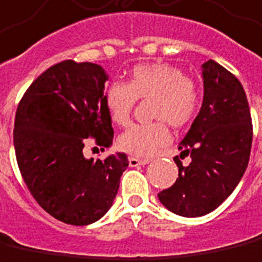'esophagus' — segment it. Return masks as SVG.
Wrapping results in <instances>:
<instances>
[{
  "instance_id": "1",
  "label": "esophagus",
  "mask_w": 262,
  "mask_h": 262,
  "mask_svg": "<svg viewBox=\"0 0 262 262\" xmlns=\"http://www.w3.org/2000/svg\"><path fill=\"white\" fill-rule=\"evenodd\" d=\"M149 162H150L149 159H139V157H135V156L129 157V166H130V167L144 166V164H147Z\"/></svg>"
}]
</instances>
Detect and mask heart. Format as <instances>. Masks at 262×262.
Returning <instances> with one entry per match:
<instances>
[{
	"label": "heart",
	"mask_w": 262,
	"mask_h": 262,
	"mask_svg": "<svg viewBox=\"0 0 262 262\" xmlns=\"http://www.w3.org/2000/svg\"><path fill=\"white\" fill-rule=\"evenodd\" d=\"M150 100V115L157 120L130 126L119 137V147L135 156L146 157L167 144L169 126L183 127L194 118L200 91L194 80L170 63H143L132 69L129 83L115 80L105 91V105L113 123L130 122L137 99Z\"/></svg>",
	"instance_id": "heart-1"
}]
</instances>
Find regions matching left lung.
I'll return each mask as SVG.
<instances>
[{
	"label": "left lung",
	"mask_w": 262,
	"mask_h": 262,
	"mask_svg": "<svg viewBox=\"0 0 262 262\" xmlns=\"http://www.w3.org/2000/svg\"><path fill=\"white\" fill-rule=\"evenodd\" d=\"M201 69L204 98L179 144V177L157 194L164 207L182 217H201L219 207L246 173L251 151V115L243 85L211 59ZM187 156L190 163L184 166L180 159Z\"/></svg>",
	"instance_id": "8db88e82"
}]
</instances>
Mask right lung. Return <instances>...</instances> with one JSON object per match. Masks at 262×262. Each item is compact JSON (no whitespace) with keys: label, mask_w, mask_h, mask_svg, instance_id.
I'll return each instance as SVG.
<instances>
[{"label":"right lung","mask_w":262,"mask_h":262,"mask_svg":"<svg viewBox=\"0 0 262 262\" xmlns=\"http://www.w3.org/2000/svg\"><path fill=\"white\" fill-rule=\"evenodd\" d=\"M107 78L92 62H59L31 83L16 109L14 147L24 182L47 213L72 226L107 213L129 166L125 153L105 160L83 155L88 137L102 150L113 142Z\"/></svg>","instance_id":"add662e5"}]
</instances>
